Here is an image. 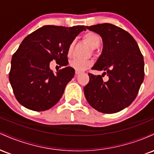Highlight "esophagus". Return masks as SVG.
Listing matches in <instances>:
<instances>
[{
	"mask_svg": "<svg viewBox=\"0 0 154 154\" xmlns=\"http://www.w3.org/2000/svg\"><path fill=\"white\" fill-rule=\"evenodd\" d=\"M79 74H80V72H79V71H77V70H76V71H75V75H76V76L78 75Z\"/></svg>",
	"mask_w": 154,
	"mask_h": 154,
	"instance_id": "34e87169",
	"label": "esophagus"
}]
</instances>
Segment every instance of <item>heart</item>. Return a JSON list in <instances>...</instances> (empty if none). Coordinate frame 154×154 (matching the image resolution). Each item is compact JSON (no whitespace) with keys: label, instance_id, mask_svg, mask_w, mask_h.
<instances>
[{"label":"heart","instance_id":"1","mask_svg":"<svg viewBox=\"0 0 154 154\" xmlns=\"http://www.w3.org/2000/svg\"><path fill=\"white\" fill-rule=\"evenodd\" d=\"M83 39L89 45V46L93 49H95L99 47L100 42H101L99 35L96 34L95 32H88L85 33L84 36H83ZM73 46L74 42H72V43L69 44L68 49H67V55H68V56H71L72 51H73ZM69 65L70 66L74 68L75 69L81 72L91 66L92 65V61H89V60L74 59L70 61Z\"/></svg>","mask_w":154,"mask_h":154}]
</instances>
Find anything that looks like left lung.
<instances>
[{"instance_id":"8db88e82","label":"left lung","mask_w":154,"mask_h":154,"mask_svg":"<svg viewBox=\"0 0 154 154\" xmlns=\"http://www.w3.org/2000/svg\"><path fill=\"white\" fill-rule=\"evenodd\" d=\"M86 28L103 40V51L92 69L104 72L88 74L85 96L99 112L116 113L129 106L138 93L145 75L143 56L133 37L119 26L104 23ZM104 75L109 77L106 82L103 80Z\"/></svg>"}]
</instances>
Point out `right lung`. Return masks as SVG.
Masks as SVG:
<instances>
[{"mask_svg":"<svg viewBox=\"0 0 154 154\" xmlns=\"http://www.w3.org/2000/svg\"><path fill=\"white\" fill-rule=\"evenodd\" d=\"M83 30L84 26L45 25L23 40L12 56L9 72L11 85L21 105L42 111L59 101L75 69L66 66L54 74L50 63L56 60L61 66L68 65L69 45Z\"/></svg>","mask_w":154,"mask_h":154,"instance_id":"1","label":"right lung"}]
</instances>
